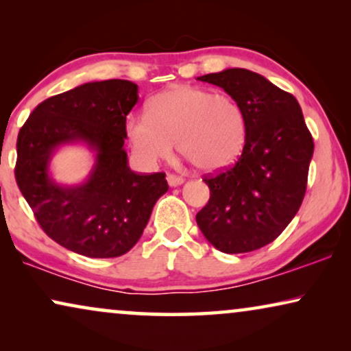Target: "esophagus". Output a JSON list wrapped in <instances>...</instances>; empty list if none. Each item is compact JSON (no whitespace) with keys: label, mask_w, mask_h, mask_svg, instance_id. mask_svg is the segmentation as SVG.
<instances>
[{"label":"esophagus","mask_w":351,"mask_h":351,"mask_svg":"<svg viewBox=\"0 0 351 351\" xmlns=\"http://www.w3.org/2000/svg\"><path fill=\"white\" fill-rule=\"evenodd\" d=\"M167 184H169L171 186H179L184 184V177L180 176H176V174H167Z\"/></svg>","instance_id":"34e87169"}]
</instances>
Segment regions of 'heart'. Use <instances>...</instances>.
I'll use <instances>...</instances> for the list:
<instances>
[{"label": "heart", "instance_id": "heart-1", "mask_svg": "<svg viewBox=\"0 0 351 351\" xmlns=\"http://www.w3.org/2000/svg\"><path fill=\"white\" fill-rule=\"evenodd\" d=\"M126 134L142 165L155 166L177 148L199 169L213 172L233 165L246 142V118L227 94L196 86H174L152 97L147 117H131Z\"/></svg>", "mask_w": 351, "mask_h": 351}]
</instances>
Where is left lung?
Instances as JSON below:
<instances>
[{"label":"left lung","instance_id":"obj_1","mask_svg":"<svg viewBox=\"0 0 351 351\" xmlns=\"http://www.w3.org/2000/svg\"><path fill=\"white\" fill-rule=\"evenodd\" d=\"M198 80L237 100L246 118V142L233 166L203 179L210 198L196 223L219 251H256L275 241L299 210L313 137L294 95L262 75L227 69Z\"/></svg>","mask_w":351,"mask_h":351}]
</instances>
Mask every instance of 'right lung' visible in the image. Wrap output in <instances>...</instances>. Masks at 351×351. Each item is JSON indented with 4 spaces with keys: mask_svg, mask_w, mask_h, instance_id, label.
I'll list each match as a JSON object with an SVG mask.
<instances>
[{
    "mask_svg": "<svg viewBox=\"0 0 351 351\" xmlns=\"http://www.w3.org/2000/svg\"><path fill=\"white\" fill-rule=\"evenodd\" d=\"M137 100L131 81L86 83L41 102L19 131V190L43 232L69 251L93 258L131 251L169 189L165 172L128 166L126 117ZM73 141L96 152V165L84 184L62 187L49 177V162L57 146Z\"/></svg>",
    "mask_w": 351,
    "mask_h": 351,
    "instance_id": "obj_1",
    "label": "right lung"
}]
</instances>
